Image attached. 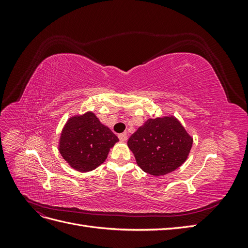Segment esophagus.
<instances>
[{"label": "esophagus", "instance_id": "esophagus-1", "mask_svg": "<svg viewBox=\"0 0 248 248\" xmlns=\"http://www.w3.org/2000/svg\"><path fill=\"white\" fill-rule=\"evenodd\" d=\"M118 137H119V140L121 141H126L127 139H128V137H127L126 133H120Z\"/></svg>", "mask_w": 248, "mask_h": 248}]
</instances>
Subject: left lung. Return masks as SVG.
<instances>
[{
	"mask_svg": "<svg viewBox=\"0 0 248 248\" xmlns=\"http://www.w3.org/2000/svg\"><path fill=\"white\" fill-rule=\"evenodd\" d=\"M193 140L174 116L149 119L129 138L127 145L138 166L158 177L174 171L187 159Z\"/></svg>",
	"mask_w": 248,
	"mask_h": 248,
	"instance_id": "8db88e82",
	"label": "left lung"
}]
</instances>
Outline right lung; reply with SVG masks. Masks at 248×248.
Instances as JSON below:
<instances>
[{
	"mask_svg": "<svg viewBox=\"0 0 248 248\" xmlns=\"http://www.w3.org/2000/svg\"><path fill=\"white\" fill-rule=\"evenodd\" d=\"M118 137L101 124L94 112L69 118L61 132L59 151L69 166L80 172L93 170L106 161Z\"/></svg>",
	"mask_w": 248,
	"mask_h": 248,
	"instance_id": "1",
	"label": "right lung"
}]
</instances>
